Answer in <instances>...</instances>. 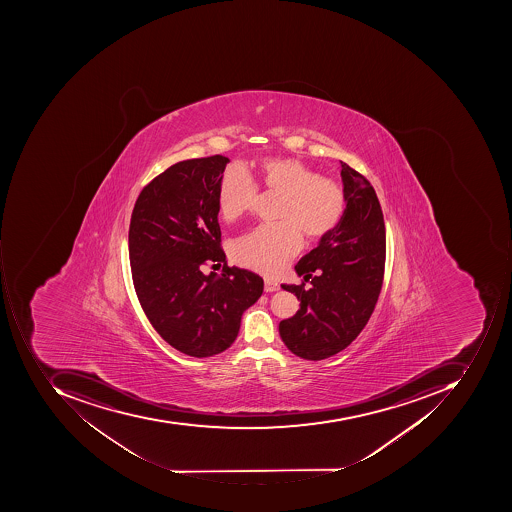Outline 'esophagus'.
<instances>
[{
    "mask_svg": "<svg viewBox=\"0 0 512 512\" xmlns=\"http://www.w3.org/2000/svg\"><path fill=\"white\" fill-rule=\"evenodd\" d=\"M280 289V284L275 283V281L272 280H264V291L266 292H275Z\"/></svg>",
    "mask_w": 512,
    "mask_h": 512,
    "instance_id": "34e87169",
    "label": "esophagus"
}]
</instances>
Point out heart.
<instances>
[{
    "label": "heart",
    "instance_id": "b5f03b06",
    "mask_svg": "<svg viewBox=\"0 0 512 512\" xmlns=\"http://www.w3.org/2000/svg\"><path fill=\"white\" fill-rule=\"evenodd\" d=\"M266 191L281 195L277 224L260 226L232 244L238 266L264 275H277L298 254L303 234L320 240L334 231L346 209V195L337 181L318 177L311 167L294 158H266L258 166ZM257 184L243 167L231 166L218 184L221 217L235 221L251 209Z\"/></svg>",
    "mask_w": 512,
    "mask_h": 512
}]
</instances>
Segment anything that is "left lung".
<instances>
[{
    "label": "left lung",
    "mask_w": 512,
    "mask_h": 512,
    "mask_svg": "<svg viewBox=\"0 0 512 512\" xmlns=\"http://www.w3.org/2000/svg\"><path fill=\"white\" fill-rule=\"evenodd\" d=\"M340 175L345 214L295 266L304 281L311 278V288L281 284L297 295L300 309L281 321L280 337L304 360H324L351 345L374 312L385 275V220L377 194L343 161Z\"/></svg>",
    "instance_id": "obj_1"
}]
</instances>
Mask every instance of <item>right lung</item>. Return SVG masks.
<instances>
[{
	"mask_svg": "<svg viewBox=\"0 0 512 512\" xmlns=\"http://www.w3.org/2000/svg\"><path fill=\"white\" fill-rule=\"evenodd\" d=\"M229 158L180 161L138 195L129 228L132 280L144 314L172 348L204 358L226 351L263 278L229 268L221 249L218 184ZM224 263V274L202 266ZM215 264V265H216Z\"/></svg>",
	"mask_w": 512,
	"mask_h": 512,
	"instance_id": "obj_1",
	"label": "right lung"
}]
</instances>
